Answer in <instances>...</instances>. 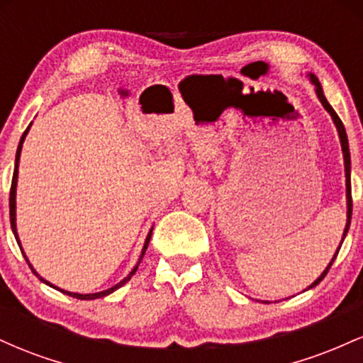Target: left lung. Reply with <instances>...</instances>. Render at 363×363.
I'll return each mask as SVG.
<instances>
[{"mask_svg": "<svg viewBox=\"0 0 363 363\" xmlns=\"http://www.w3.org/2000/svg\"><path fill=\"white\" fill-rule=\"evenodd\" d=\"M307 77H309L311 83H312V85H314V89H315V95H318L319 102L323 104V107H324V109H326V111L329 112V116H331L333 123H335L336 129H338V136H340V143H341V152H343V160H345V177H347V225H345L343 237H341V242H340V247H341V244H343L345 237H347V234H348L350 222H352V206H353V205H352V179H350V172H352V162H350V147H348V136H347V131H345V126H343V123H341V119L338 118V114H336L335 109H333V107L329 106V102L326 101V97H324L323 86H320V83H319L318 78H315V74L309 73V74H307ZM340 247L336 249L335 256H333V259L329 261V264L326 266V269H324V272L320 273V277L318 278V280H315L314 283H311V285L307 286V290H309V289H314V286H315V285H319L320 280H323V278L326 277V273L329 272V268H331V264H333V262H335L336 256H338V251H340ZM262 303H269V302H262Z\"/></svg>", "mask_w": 363, "mask_h": 363, "instance_id": "obj_1", "label": "left lung"}]
</instances>
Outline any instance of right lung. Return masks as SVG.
<instances>
[{"label": "right lung", "mask_w": 363, "mask_h": 363, "mask_svg": "<svg viewBox=\"0 0 363 363\" xmlns=\"http://www.w3.org/2000/svg\"><path fill=\"white\" fill-rule=\"evenodd\" d=\"M30 126H32V123L28 124V128H27V129H25V133H23V135H22V138H20L18 148H16V157H15V170H13V179H11V189H10V222H11V230H13V234H15V239H16V242H18V245H20V251H22L23 257H25V261L28 262V266H30V269H32V272H34V273L37 274V277H39V280H40V281H44L45 285L52 286V289H56V290L62 291V294L69 295V297L80 298V301H94V298H102V297H107V295L112 294V291H116V290H118V289H121V286H123V285H126V283H128L129 280H131V277H133V274L136 273V269H138V264H140V262H141V259H143L145 252H147V247H148V242H150V237H152V230H153V227L150 228V232H148L147 239H145L143 249H141V256H140L138 262H136V264H135V268H133L131 272H129V274H128L126 278H123V280H121V281L118 283V285L111 286V289H107V290H104V291H97V294H73V291L62 290V289H60V286L52 285V283H49L48 280H44V278L40 277V274L35 272V269H34V266L30 264V261H28V257L25 256V252H23V249H22V244H20V239H18V232H16V181H18V162H20V153H22V145H23V141H25V136H27V133H28V129H30Z\"/></svg>", "instance_id": "right-lung-1"}]
</instances>
